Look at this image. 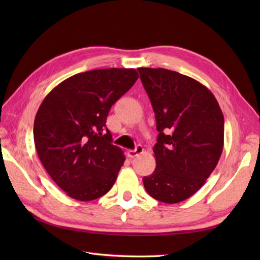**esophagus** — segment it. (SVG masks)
<instances>
[{
	"label": "esophagus",
	"mask_w": 260,
	"mask_h": 260,
	"mask_svg": "<svg viewBox=\"0 0 260 260\" xmlns=\"http://www.w3.org/2000/svg\"><path fill=\"white\" fill-rule=\"evenodd\" d=\"M143 151H144V148H143V146L142 145H137L135 150H131V151L127 152V155H128L129 157H136V156H139L140 154H142Z\"/></svg>",
	"instance_id": "1"
}]
</instances>
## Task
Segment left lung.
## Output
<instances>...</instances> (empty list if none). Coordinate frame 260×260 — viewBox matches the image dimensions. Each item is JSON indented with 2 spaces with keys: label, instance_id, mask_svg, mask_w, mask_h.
<instances>
[{
  "label": "left lung",
  "instance_id": "8db88e82",
  "mask_svg": "<svg viewBox=\"0 0 260 260\" xmlns=\"http://www.w3.org/2000/svg\"><path fill=\"white\" fill-rule=\"evenodd\" d=\"M155 114L156 168L143 178L146 192L164 203L194 194L217 167L224 119L217 99L191 77L164 68H139Z\"/></svg>",
  "mask_w": 260,
  "mask_h": 260
}]
</instances>
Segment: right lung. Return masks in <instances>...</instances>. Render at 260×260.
<instances>
[{
  "mask_svg": "<svg viewBox=\"0 0 260 260\" xmlns=\"http://www.w3.org/2000/svg\"><path fill=\"white\" fill-rule=\"evenodd\" d=\"M139 78L135 69H96L54 87L33 127L38 156L67 194L91 201L112 189L125 156L106 127L110 107Z\"/></svg>",
  "mask_w": 260,
  "mask_h": 260,
  "instance_id": "right-lung-1",
  "label": "right lung"
}]
</instances>
